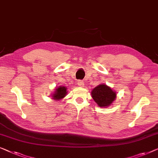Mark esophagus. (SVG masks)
Here are the masks:
<instances>
[{
	"instance_id": "34e87169",
	"label": "esophagus",
	"mask_w": 158,
	"mask_h": 158,
	"mask_svg": "<svg viewBox=\"0 0 158 158\" xmlns=\"http://www.w3.org/2000/svg\"><path fill=\"white\" fill-rule=\"evenodd\" d=\"M77 84H78L79 86H84V83L83 81H81V80H79V81H77Z\"/></svg>"
}]
</instances>
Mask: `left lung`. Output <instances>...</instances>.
I'll use <instances>...</instances> for the list:
<instances>
[{
	"mask_svg": "<svg viewBox=\"0 0 158 158\" xmlns=\"http://www.w3.org/2000/svg\"><path fill=\"white\" fill-rule=\"evenodd\" d=\"M92 96L94 102L100 107H104L110 105L114 100L116 92L105 84H100L92 90Z\"/></svg>",
	"mask_w": 158,
	"mask_h": 158,
	"instance_id": "obj_1",
	"label": "left lung"
}]
</instances>
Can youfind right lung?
<instances>
[{"instance_id":"obj_1","label":"right lung","mask_w":158,"mask_h":158,"mask_svg":"<svg viewBox=\"0 0 158 158\" xmlns=\"http://www.w3.org/2000/svg\"><path fill=\"white\" fill-rule=\"evenodd\" d=\"M66 88L65 86H59L57 89H56V92L54 94H53V99H56V100H59L64 98L66 94Z\"/></svg>"}]
</instances>
